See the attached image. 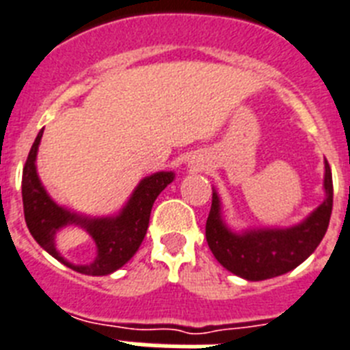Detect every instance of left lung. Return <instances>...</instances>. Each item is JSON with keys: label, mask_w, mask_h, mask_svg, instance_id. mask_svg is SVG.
<instances>
[{"label": "left lung", "mask_w": 350, "mask_h": 350, "mask_svg": "<svg viewBox=\"0 0 350 350\" xmlns=\"http://www.w3.org/2000/svg\"><path fill=\"white\" fill-rule=\"evenodd\" d=\"M324 169V201L306 219L290 228L233 231L226 224L222 202L213 189L206 242L220 265L243 280L263 281L286 274L310 258L324 239L333 210V176L327 160Z\"/></svg>", "instance_id": "obj_1"}]
</instances>
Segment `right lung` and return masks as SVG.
<instances>
[{
    "mask_svg": "<svg viewBox=\"0 0 350 350\" xmlns=\"http://www.w3.org/2000/svg\"><path fill=\"white\" fill-rule=\"evenodd\" d=\"M44 130L39 131L23 169V206L25 220L31 237L44 251L57 258L69 269L85 275H107L126 265L139 251L148 233L152 202L167 185L174 181V172L161 170L146 176L135 187L128 202L116 215H81L66 206H60L46 192L37 174V152ZM67 225H78L88 231L96 245V258L90 264L76 266L61 256L56 249V233Z\"/></svg>",
    "mask_w": 350,
    "mask_h": 350,
    "instance_id": "right-lung-1",
    "label": "right lung"
}]
</instances>
